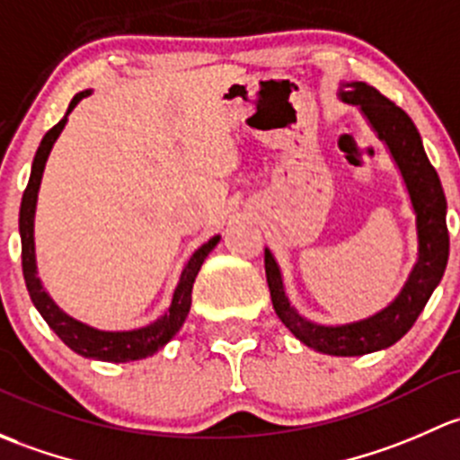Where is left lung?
<instances>
[{"mask_svg": "<svg viewBox=\"0 0 460 460\" xmlns=\"http://www.w3.org/2000/svg\"><path fill=\"white\" fill-rule=\"evenodd\" d=\"M339 99L357 106L374 135L383 141L392 161L403 177L407 197L416 217V261L399 295L372 316L343 325H323L305 319L286 295L281 268L265 248V279L272 305L281 323L296 339L316 352L330 357H361L394 345L410 332L425 303L441 283L449 257L447 201L437 170L425 155L423 139L414 121L376 88L363 82H343Z\"/></svg>", "mask_w": 460, "mask_h": 460, "instance_id": "left-lung-1", "label": "left lung"}]
</instances>
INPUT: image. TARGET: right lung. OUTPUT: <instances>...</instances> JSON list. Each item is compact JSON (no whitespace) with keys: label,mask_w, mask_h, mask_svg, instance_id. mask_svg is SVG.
I'll list each match as a JSON object with an SVG mask.
<instances>
[{"label":"right lung","mask_w":460,"mask_h":460,"mask_svg":"<svg viewBox=\"0 0 460 460\" xmlns=\"http://www.w3.org/2000/svg\"><path fill=\"white\" fill-rule=\"evenodd\" d=\"M93 90H82L73 97L68 111H66L64 119L59 124L50 128L49 132L41 139L40 148H37L35 159H32L31 168V179H28V186L23 190L22 197V208H19V236H22V268H23V279H26L28 295L31 301L35 303L37 312L44 316L46 323L50 325V330L68 345L73 352L82 354L86 358H94V361H108V363H128V361H139V358L153 357L155 352H159L174 334L181 330L183 321H186L188 312H190L192 303V286H195V279L201 270L203 261H206L208 254L217 248V243L221 241V236H212L210 241L201 245V248L192 252V257L188 259L183 265L181 274H179L177 288L172 292V301H170L168 310L155 319L153 323L144 325V328L137 330H97L93 325L82 323L75 316L66 314L59 305L53 301V296L49 295V290L44 288L41 279L37 277V257H35V210H37V195H40L41 177H44L46 161H49L50 150H53L55 141L59 139L61 130L68 124V115L75 111L79 102Z\"/></svg>","instance_id":"obj_1"}]
</instances>
